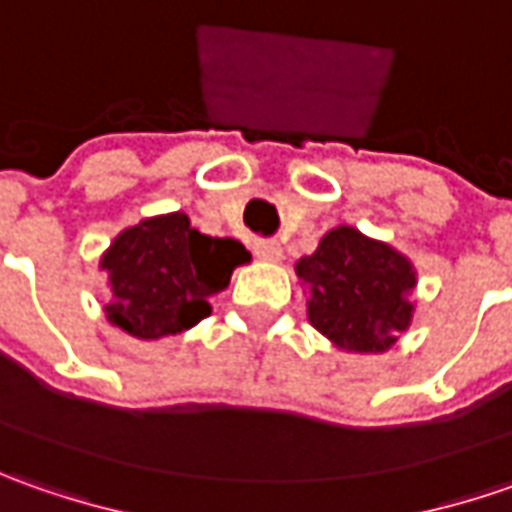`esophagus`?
<instances>
[{
  "label": "esophagus",
  "instance_id": "34e87169",
  "mask_svg": "<svg viewBox=\"0 0 512 512\" xmlns=\"http://www.w3.org/2000/svg\"><path fill=\"white\" fill-rule=\"evenodd\" d=\"M253 253L256 256H262V259H279L282 256V245L276 242V239H267V236H259L256 242H253Z\"/></svg>",
  "mask_w": 512,
  "mask_h": 512
}]
</instances>
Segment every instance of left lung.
<instances>
[{
  "instance_id": "obj_1",
  "label": "left lung",
  "mask_w": 512,
  "mask_h": 512,
  "mask_svg": "<svg viewBox=\"0 0 512 512\" xmlns=\"http://www.w3.org/2000/svg\"><path fill=\"white\" fill-rule=\"evenodd\" d=\"M296 273L310 285V325L344 350H387L410 325L413 267L393 247L353 227L330 230Z\"/></svg>"
}]
</instances>
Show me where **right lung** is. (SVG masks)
<instances>
[{
	"label": "right lung",
	"mask_w": 512,
	"mask_h": 512,
	"mask_svg": "<svg viewBox=\"0 0 512 512\" xmlns=\"http://www.w3.org/2000/svg\"><path fill=\"white\" fill-rule=\"evenodd\" d=\"M250 259L242 242L213 239L170 213L128 227L105 253L113 302L108 319L136 339L173 336L210 316V296Z\"/></svg>",
	"instance_id": "right-lung-1"
}]
</instances>
